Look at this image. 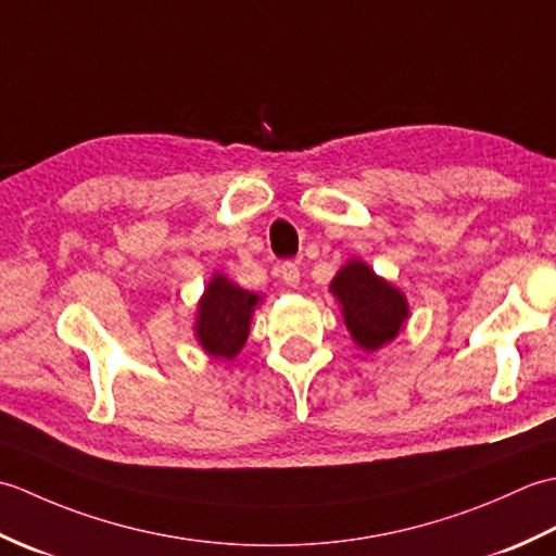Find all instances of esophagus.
<instances>
[{
  "label": "esophagus",
  "instance_id": "34e87169",
  "mask_svg": "<svg viewBox=\"0 0 556 556\" xmlns=\"http://www.w3.org/2000/svg\"><path fill=\"white\" fill-rule=\"evenodd\" d=\"M279 277L285 279L287 287H299L301 285V269L296 263H291V260H287V263L279 265Z\"/></svg>",
  "mask_w": 556,
  "mask_h": 556
}]
</instances>
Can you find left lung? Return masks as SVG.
Instances as JSON below:
<instances>
[{
    "mask_svg": "<svg viewBox=\"0 0 556 556\" xmlns=\"http://www.w3.org/2000/svg\"><path fill=\"white\" fill-rule=\"evenodd\" d=\"M329 291L337 296L349 332L363 351L382 349L408 320L404 293L377 277L363 260H349L337 271Z\"/></svg>",
    "mask_w": 556,
    "mask_h": 556,
    "instance_id": "left-lung-1",
    "label": "left lung"
}]
</instances>
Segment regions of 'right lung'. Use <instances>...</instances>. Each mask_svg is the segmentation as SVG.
<instances>
[{"instance_id":"right-lung-1","label":"right lung","mask_w":556,"mask_h":556,"mask_svg":"<svg viewBox=\"0 0 556 556\" xmlns=\"http://www.w3.org/2000/svg\"><path fill=\"white\" fill-rule=\"evenodd\" d=\"M260 301L263 296L236 287L219 271L212 275L195 315V339L205 353L224 361L239 356L248 332H251V317Z\"/></svg>"}]
</instances>
